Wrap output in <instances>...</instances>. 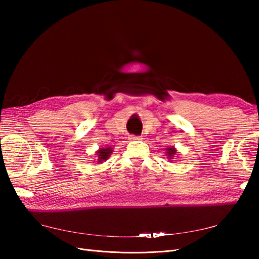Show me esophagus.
<instances>
[{
  "instance_id": "esophagus-1",
  "label": "esophagus",
  "mask_w": 259,
  "mask_h": 259,
  "mask_svg": "<svg viewBox=\"0 0 259 259\" xmlns=\"http://www.w3.org/2000/svg\"><path fill=\"white\" fill-rule=\"evenodd\" d=\"M129 139H130V140H140V139H141V137H139V136H135V135H131V136L129 137Z\"/></svg>"
}]
</instances>
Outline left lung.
Instances as JSON below:
<instances>
[{
  "instance_id": "1",
  "label": "left lung",
  "mask_w": 259,
  "mask_h": 259,
  "mask_svg": "<svg viewBox=\"0 0 259 259\" xmlns=\"http://www.w3.org/2000/svg\"><path fill=\"white\" fill-rule=\"evenodd\" d=\"M168 149V152H167V156L169 157V158H171L174 155H176V149L174 147H170V148H167Z\"/></svg>"
}]
</instances>
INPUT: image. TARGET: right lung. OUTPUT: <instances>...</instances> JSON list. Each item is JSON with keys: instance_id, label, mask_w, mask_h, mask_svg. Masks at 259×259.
Returning a JSON list of instances; mask_svg holds the SVG:
<instances>
[{"instance_id": "1", "label": "right lung", "mask_w": 259, "mask_h": 259, "mask_svg": "<svg viewBox=\"0 0 259 259\" xmlns=\"http://www.w3.org/2000/svg\"><path fill=\"white\" fill-rule=\"evenodd\" d=\"M111 148H106V149H100L98 153V162H102L103 160H107L109 158L110 153H111Z\"/></svg>"}]
</instances>
